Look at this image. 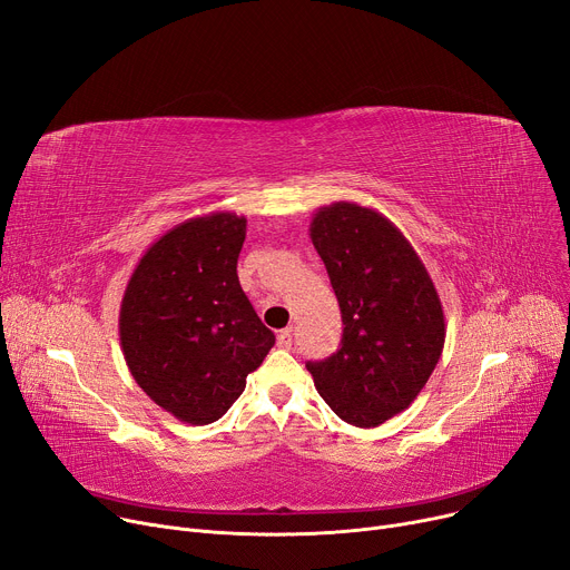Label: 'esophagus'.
<instances>
[{
	"mask_svg": "<svg viewBox=\"0 0 570 570\" xmlns=\"http://www.w3.org/2000/svg\"><path fill=\"white\" fill-rule=\"evenodd\" d=\"M291 344H293V331L291 327H284V331H279V335H277V346L291 348Z\"/></svg>",
	"mask_w": 570,
	"mask_h": 570,
	"instance_id": "34e87169",
	"label": "esophagus"
}]
</instances>
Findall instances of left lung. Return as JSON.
<instances>
[{
    "label": "left lung",
    "instance_id": "8db88e82",
    "mask_svg": "<svg viewBox=\"0 0 570 570\" xmlns=\"http://www.w3.org/2000/svg\"><path fill=\"white\" fill-rule=\"evenodd\" d=\"M309 237L335 288L344 335L337 353L307 370L344 423L376 428L409 409L439 363V293L402 230L372 207L323 205Z\"/></svg>",
    "mask_w": 570,
    "mask_h": 570
}]
</instances>
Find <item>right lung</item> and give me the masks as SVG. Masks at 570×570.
Returning a JSON list of instances; mask_svg holds the SVG:
<instances>
[{
	"instance_id": "add662e5",
	"label": "right lung",
	"mask_w": 570,
	"mask_h": 570,
	"mask_svg": "<svg viewBox=\"0 0 570 570\" xmlns=\"http://www.w3.org/2000/svg\"><path fill=\"white\" fill-rule=\"evenodd\" d=\"M247 219L209 213L149 247L119 305V344L142 393L189 425L215 423L275 344L237 279Z\"/></svg>"
}]
</instances>
